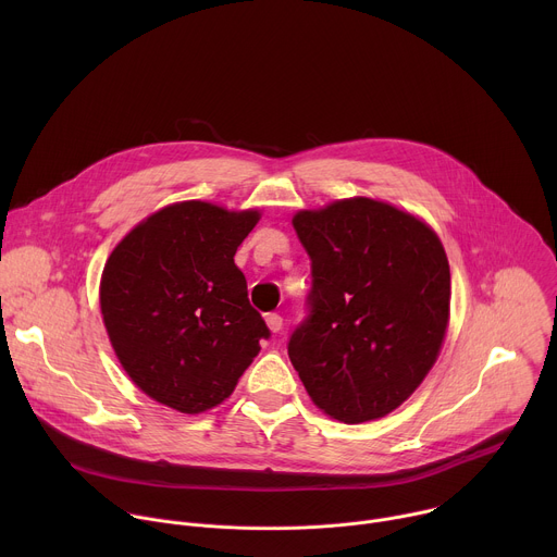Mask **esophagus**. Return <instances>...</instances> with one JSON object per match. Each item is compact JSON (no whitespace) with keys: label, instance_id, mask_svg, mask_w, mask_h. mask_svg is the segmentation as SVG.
Masks as SVG:
<instances>
[{"label":"esophagus","instance_id":"34e87169","mask_svg":"<svg viewBox=\"0 0 557 557\" xmlns=\"http://www.w3.org/2000/svg\"><path fill=\"white\" fill-rule=\"evenodd\" d=\"M267 326L271 329V333H280V331H282V314L269 312V314H267Z\"/></svg>","mask_w":557,"mask_h":557}]
</instances>
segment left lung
<instances>
[{
  "label": "left lung",
  "mask_w": 557,
  "mask_h": 557,
  "mask_svg": "<svg viewBox=\"0 0 557 557\" xmlns=\"http://www.w3.org/2000/svg\"><path fill=\"white\" fill-rule=\"evenodd\" d=\"M310 258L306 320L288 357L312 404L348 425L399 408L434 366L449 320V264L419 218L370 198L299 211Z\"/></svg>",
  "instance_id": "1"
}]
</instances>
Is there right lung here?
I'll return each instance as SVG.
<instances>
[{
  "mask_svg": "<svg viewBox=\"0 0 557 557\" xmlns=\"http://www.w3.org/2000/svg\"><path fill=\"white\" fill-rule=\"evenodd\" d=\"M260 213L187 200L134 226L108 258L101 312L129 379L183 414L215 408L271 337L233 256Z\"/></svg>",
  "mask_w": 557,
  "mask_h": 557,
  "instance_id": "obj_1",
  "label": "right lung"
}]
</instances>
